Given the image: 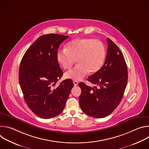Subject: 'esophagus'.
Instances as JSON below:
<instances>
[{
	"mask_svg": "<svg viewBox=\"0 0 149 149\" xmlns=\"http://www.w3.org/2000/svg\"><path fill=\"white\" fill-rule=\"evenodd\" d=\"M73 82H74V84L75 86H78V82L77 81H74Z\"/></svg>",
	"mask_w": 149,
	"mask_h": 149,
	"instance_id": "obj_1",
	"label": "esophagus"
}]
</instances>
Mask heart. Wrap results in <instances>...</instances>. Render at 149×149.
<instances>
[{"instance_id": "heart-1", "label": "heart", "mask_w": 149, "mask_h": 149, "mask_svg": "<svg viewBox=\"0 0 149 149\" xmlns=\"http://www.w3.org/2000/svg\"><path fill=\"white\" fill-rule=\"evenodd\" d=\"M106 56L105 47L101 42L91 38L73 40L66 49H59L56 60L61 67L70 69L74 62L77 65L67 72L65 78L74 81L81 80L88 73H95L102 67Z\"/></svg>"}]
</instances>
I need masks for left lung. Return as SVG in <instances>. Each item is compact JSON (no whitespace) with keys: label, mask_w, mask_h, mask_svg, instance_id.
Returning a JSON list of instances; mask_svg holds the SVG:
<instances>
[{"label":"left lung","mask_w":149,"mask_h":149,"mask_svg":"<svg viewBox=\"0 0 149 149\" xmlns=\"http://www.w3.org/2000/svg\"><path fill=\"white\" fill-rule=\"evenodd\" d=\"M107 56L102 68L87 80L98 87L91 88L83 82L79 86L80 107L86 114L97 118L110 115L118 105L128 79L124 56L118 47L107 38Z\"/></svg>","instance_id":"8db88e82"}]
</instances>
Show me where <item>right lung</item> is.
I'll return each mask as SVG.
<instances>
[{
	"label": "right lung",
	"instance_id": "obj_1",
	"mask_svg": "<svg viewBox=\"0 0 149 149\" xmlns=\"http://www.w3.org/2000/svg\"><path fill=\"white\" fill-rule=\"evenodd\" d=\"M69 36L47 34L39 37L21 60L19 81L25 102L40 118L48 119L61 113L74 83L70 79L54 88L63 72L56 60L62 42Z\"/></svg>",
	"mask_w": 149,
	"mask_h": 149
}]
</instances>
